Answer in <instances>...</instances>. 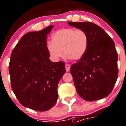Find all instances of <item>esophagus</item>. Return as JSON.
Wrapping results in <instances>:
<instances>
[{
	"mask_svg": "<svg viewBox=\"0 0 126 126\" xmlns=\"http://www.w3.org/2000/svg\"><path fill=\"white\" fill-rule=\"evenodd\" d=\"M65 68H66V71L67 72H68V71H70V68H71V66H70V64H66Z\"/></svg>",
	"mask_w": 126,
	"mask_h": 126,
	"instance_id": "obj_1",
	"label": "esophagus"
}]
</instances>
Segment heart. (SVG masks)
Returning <instances> with one entry per match:
<instances>
[{
  "mask_svg": "<svg viewBox=\"0 0 126 126\" xmlns=\"http://www.w3.org/2000/svg\"><path fill=\"white\" fill-rule=\"evenodd\" d=\"M51 40L47 43V50L53 59L59 60L63 53L73 60H79L86 52L88 37L82 30L68 28L55 32ZM63 51H62V50Z\"/></svg>",
  "mask_w": 126,
  "mask_h": 126,
  "instance_id": "heart-1",
  "label": "heart"
}]
</instances>
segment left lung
I'll return each mask as SVG.
<instances>
[{
    "instance_id": "left-lung-1",
    "label": "left lung",
    "mask_w": 126,
    "mask_h": 126,
    "mask_svg": "<svg viewBox=\"0 0 126 126\" xmlns=\"http://www.w3.org/2000/svg\"><path fill=\"white\" fill-rule=\"evenodd\" d=\"M68 25L86 33V52L71 66V75L78 94L88 101L108 96L117 76V54L109 35L99 26L89 22H69Z\"/></svg>"
}]
</instances>
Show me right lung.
<instances>
[{"instance_id": "add662e5", "label": "right lung", "mask_w": 126, "mask_h": 126, "mask_svg": "<svg viewBox=\"0 0 126 126\" xmlns=\"http://www.w3.org/2000/svg\"><path fill=\"white\" fill-rule=\"evenodd\" d=\"M53 27L25 34L13 50L9 63L14 94L23 106L38 111L55 105L58 84L66 72L64 62L49 59L47 35Z\"/></svg>"}]
</instances>
